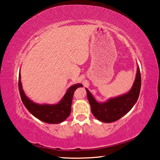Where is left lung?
Masks as SVG:
<instances>
[{
	"instance_id": "1",
	"label": "left lung",
	"mask_w": 160,
	"mask_h": 160,
	"mask_svg": "<svg viewBox=\"0 0 160 160\" xmlns=\"http://www.w3.org/2000/svg\"><path fill=\"white\" fill-rule=\"evenodd\" d=\"M141 87V75L139 66L133 86L127 93L110 98L104 102H98L86 88L91 111L97 120L103 122H112L119 120L128 113L136 104L139 97Z\"/></svg>"
}]
</instances>
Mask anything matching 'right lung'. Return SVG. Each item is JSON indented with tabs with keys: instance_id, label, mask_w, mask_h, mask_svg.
I'll return each instance as SVG.
<instances>
[{
	"instance_id": "right-lung-1",
	"label": "right lung",
	"mask_w": 160,
	"mask_h": 160,
	"mask_svg": "<svg viewBox=\"0 0 160 160\" xmlns=\"http://www.w3.org/2000/svg\"><path fill=\"white\" fill-rule=\"evenodd\" d=\"M20 71L19 73L18 86L20 94L23 104L29 112L35 118L41 121L49 124H58L62 122L70 116L71 112L72 97L74 91L78 88L83 87L81 83L72 85L68 88L65 94L58 103H37L31 101L24 93L21 82Z\"/></svg>"
}]
</instances>
